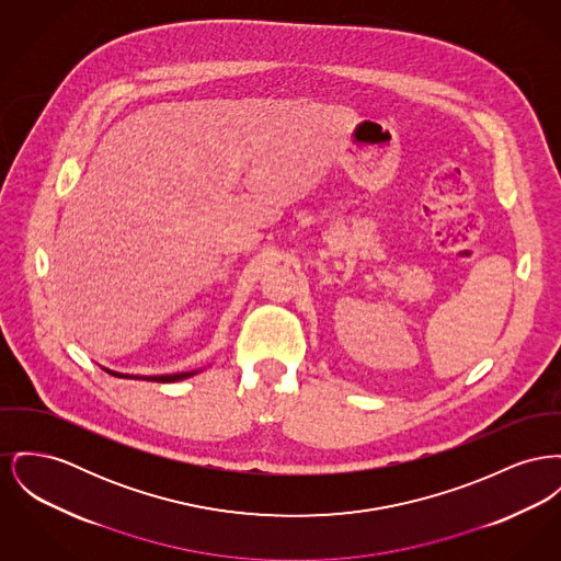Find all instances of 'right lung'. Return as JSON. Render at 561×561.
Instances as JSON below:
<instances>
[{
    "label": "right lung",
    "instance_id": "obj_1",
    "mask_svg": "<svg viewBox=\"0 0 561 561\" xmlns=\"http://www.w3.org/2000/svg\"><path fill=\"white\" fill-rule=\"evenodd\" d=\"M110 375H114V377H129V375H121V373H112V370H107ZM193 373H175V375H159V377H141V379H146V381H157V383H173V381H180V379H186V377H191ZM135 379H139V377H135Z\"/></svg>",
    "mask_w": 561,
    "mask_h": 561
}]
</instances>
